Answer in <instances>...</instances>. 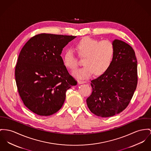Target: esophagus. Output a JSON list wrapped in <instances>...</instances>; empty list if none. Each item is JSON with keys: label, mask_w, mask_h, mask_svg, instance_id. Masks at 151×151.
Returning a JSON list of instances; mask_svg holds the SVG:
<instances>
[{"label": "esophagus", "mask_w": 151, "mask_h": 151, "mask_svg": "<svg viewBox=\"0 0 151 151\" xmlns=\"http://www.w3.org/2000/svg\"><path fill=\"white\" fill-rule=\"evenodd\" d=\"M85 82H85V81H78V84H82V83H85Z\"/></svg>", "instance_id": "34e87169"}]
</instances>
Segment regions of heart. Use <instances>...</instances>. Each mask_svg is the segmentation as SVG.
Instances as JSON below:
<instances>
[{
  "label": "heart",
  "mask_w": 151,
  "mask_h": 151,
  "mask_svg": "<svg viewBox=\"0 0 151 151\" xmlns=\"http://www.w3.org/2000/svg\"><path fill=\"white\" fill-rule=\"evenodd\" d=\"M78 56L84 58L83 67L73 73L80 79L91 77L94 73L100 76L109 69L113 60L115 47L109 40L99 41L91 37H84L75 45ZM63 64L69 70H74L78 66V60L72 51L67 50L63 57Z\"/></svg>",
  "instance_id": "b5f03b06"
}]
</instances>
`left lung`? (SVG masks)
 I'll return each instance as SVG.
<instances>
[{"mask_svg":"<svg viewBox=\"0 0 151 151\" xmlns=\"http://www.w3.org/2000/svg\"><path fill=\"white\" fill-rule=\"evenodd\" d=\"M115 47L110 68L91 81L92 93L86 99L91 113L108 117L119 114L129 105L137 85V61L134 51L124 41H113Z\"/></svg>","mask_w":151,"mask_h":151,"instance_id":"8db88e82","label":"left lung"}]
</instances>
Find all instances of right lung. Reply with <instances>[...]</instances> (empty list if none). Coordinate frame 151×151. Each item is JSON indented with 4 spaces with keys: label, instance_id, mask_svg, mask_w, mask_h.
<instances>
[{
    "label": "right lung",
    "instance_id": "add662e5",
    "mask_svg": "<svg viewBox=\"0 0 151 151\" xmlns=\"http://www.w3.org/2000/svg\"><path fill=\"white\" fill-rule=\"evenodd\" d=\"M76 37L40 34L20 51L15 70L16 83L23 104L33 113L47 116L57 112L66 91L77 85L60 56L63 48Z\"/></svg>",
    "mask_w": 151,
    "mask_h": 151
}]
</instances>
